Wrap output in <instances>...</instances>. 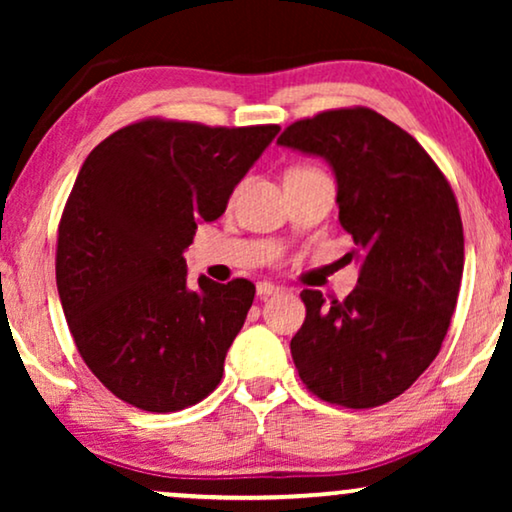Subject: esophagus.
Returning <instances> with one entry per match:
<instances>
[{
  "label": "esophagus",
  "instance_id": "obj_1",
  "mask_svg": "<svg viewBox=\"0 0 512 512\" xmlns=\"http://www.w3.org/2000/svg\"><path fill=\"white\" fill-rule=\"evenodd\" d=\"M279 291H282V286H277V284H272V282H258L256 284V293L261 298L275 296V293H279Z\"/></svg>",
  "mask_w": 512,
  "mask_h": 512
}]
</instances>
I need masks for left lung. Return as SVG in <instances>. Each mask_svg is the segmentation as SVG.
Returning a JSON list of instances; mask_svg holds the SVG:
<instances>
[{"label":"left lung","mask_w":512,"mask_h":512,"mask_svg":"<svg viewBox=\"0 0 512 512\" xmlns=\"http://www.w3.org/2000/svg\"><path fill=\"white\" fill-rule=\"evenodd\" d=\"M277 144L321 156L338 179L340 226L361 272L345 300L305 289L291 340L300 380L321 401H394L443 345L464 272V226L450 181L415 137L368 107L291 123Z\"/></svg>","instance_id":"obj_1"}]
</instances>
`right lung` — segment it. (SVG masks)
Wrapping results in <instances>:
<instances>
[{"mask_svg":"<svg viewBox=\"0 0 512 512\" xmlns=\"http://www.w3.org/2000/svg\"><path fill=\"white\" fill-rule=\"evenodd\" d=\"M279 125L209 128L144 118L90 151L58 226L55 279L81 359L146 412L200 403L247 319L249 279L188 286L184 249Z\"/></svg>","mask_w":512,"mask_h":512,"instance_id":"add662e5","label":"right lung"}]
</instances>
